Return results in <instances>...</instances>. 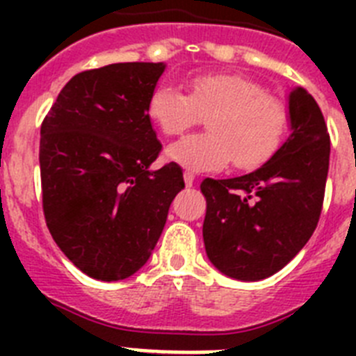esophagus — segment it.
Wrapping results in <instances>:
<instances>
[{
	"mask_svg": "<svg viewBox=\"0 0 356 356\" xmlns=\"http://www.w3.org/2000/svg\"><path fill=\"white\" fill-rule=\"evenodd\" d=\"M194 178H196V176H194V172H191V171H185V175H184V180H185V185H187V187H193V184H194Z\"/></svg>",
	"mask_w": 356,
	"mask_h": 356,
	"instance_id": "esophagus-1",
	"label": "esophagus"
}]
</instances>
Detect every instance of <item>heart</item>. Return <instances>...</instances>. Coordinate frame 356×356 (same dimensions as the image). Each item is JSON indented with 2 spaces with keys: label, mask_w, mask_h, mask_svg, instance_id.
<instances>
[{
  "label": "heart",
  "mask_w": 356,
  "mask_h": 356,
  "mask_svg": "<svg viewBox=\"0 0 356 356\" xmlns=\"http://www.w3.org/2000/svg\"><path fill=\"white\" fill-rule=\"evenodd\" d=\"M191 94L171 83L156 85L147 114L160 131L178 135L209 115V134L188 135L165 147V159L187 171H217L234 159L235 168L254 169L275 155L284 139L285 110L257 81L238 74H200Z\"/></svg>",
  "instance_id": "b5f03b06"
}]
</instances>
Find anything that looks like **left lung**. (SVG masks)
Instances as JSON below:
<instances>
[{"label":"left lung","instance_id":"8db88e82","mask_svg":"<svg viewBox=\"0 0 356 356\" xmlns=\"http://www.w3.org/2000/svg\"><path fill=\"white\" fill-rule=\"evenodd\" d=\"M289 134L253 172L201 184L207 197V257L228 278L259 282L287 266L319 221L330 165V135L303 87L287 96Z\"/></svg>","mask_w":356,"mask_h":356}]
</instances>
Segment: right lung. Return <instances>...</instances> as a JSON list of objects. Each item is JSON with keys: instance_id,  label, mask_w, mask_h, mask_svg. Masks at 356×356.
<instances>
[{"instance_id": "1", "label": "right lung", "mask_w": 356, "mask_h": 356, "mask_svg": "<svg viewBox=\"0 0 356 356\" xmlns=\"http://www.w3.org/2000/svg\"><path fill=\"white\" fill-rule=\"evenodd\" d=\"M163 62L78 72L40 127L42 207L56 246L87 276L118 282L149 260L184 172L151 169L162 144L147 99Z\"/></svg>"}]
</instances>
